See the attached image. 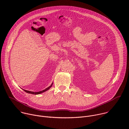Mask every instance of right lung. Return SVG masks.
Instances as JSON below:
<instances>
[{
    "mask_svg": "<svg viewBox=\"0 0 129 129\" xmlns=\"http://www.w3.org/2000/svg\"><path fill=\"white\" fill-rule=\"evenodd\" d=\"M52 84H53V83H52L51 85L50 86H49L48 87H47V88H46L45 89H44V90H42V91H39V92H33V91H30L25 90H24V91H25L26 92H27V93H30V94H40V93H42L44 92H45V91H47L48 89H49L51 88V87L52 86Z\"/></svg>",
    "mask_w": 129,
    "mask_h": 129,
    "instance_id": "1",
    "label": "right lung"
}]
</instances>
